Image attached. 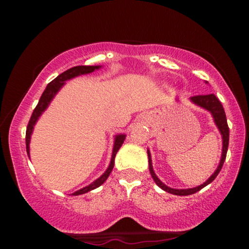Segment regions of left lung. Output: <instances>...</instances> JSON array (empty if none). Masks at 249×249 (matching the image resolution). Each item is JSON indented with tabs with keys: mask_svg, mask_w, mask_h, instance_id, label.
Segmentation results:
<instances>
[{
	"mask_svg": "<svg viewBox=\"0 0 249 249\" xmlns=\"http://www.w3.org/2000/svg\"><path fill=\"white\" fill-rule=\"evenodd\" d=\"M207 83V82H206ZM190 101L193 103V104L198 105V107L205 108L207 110L208 112L211 113L213 117V121L215 123L216 127H218L220 134L222 137V152H221V159H220V162L216 167V170L214 171V173L212 176L208 178L204 184L199 185V186L193 187V188H184V190H178V188H172L168 187L164 182L161 181L160 179L157 177V174L154 173L153 171V166H152V159H151V153L150 151L147 150V156H148V168H150V173L152 176V178L154 180L157 185L164 190L165 192H168L171 194H176V196H190V194H194L198 191L204 188L205 186H207L208 184L213 181L214 179L216 178L220 171H221L222 165H224L225 159H226V154H227V150H228V142H230V128H228L227 125V119H226V113L224 107H222V104L220 103V101L216 98L215 95H204V96H194L191 97Z\"/></svg>",
	"mask_w": 249,
	"mask_h": 249,
	"instance_id": "obj_1",
	"label": "left lung"
}]
</instances>
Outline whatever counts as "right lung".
Returning <instances> with one entry per match:
<instances>
[{
  "mask_svg": "<svg viewBox=\"0 0 249 249\" xmlns=\"http://www.w3.org/2000/svg\"><path fill=\"white\" fill-rule=\"evenodd\" d=\"M101 68H102V65H78V67H73V68H71V69L62 72L61 75L57 76L53 81H51L49 84L47 85L44 92L42 93L41 98H39L38 104H37L35 110H34L33 115H31L29 124H28V127H27V132H25V145H27L28 157H30L29 145H30L31 134H33V131H34V126L36 125V123H37V121H38L39 117L42 116V113L47 110L48 107H49L51 101L55 98L57 92H58V91L61 90L63 87H64L65 82L69 81V79L75 78V77H77V76L88 75V73L93 72V71L101 69ZM125 138H126V134H124V133L116 134L115 142H113V150H112V156H111V161H110V165H108V167L107 168V171H105V172L103 173L98 179H96L95 181L91 182L90 185H88V186L83 187V188H81V190L73 192L72 196H79V194H84L87 192H90V191L95 190V188L99 187L101 185L104 184V181L108 178L111 171H112L113 165H115V157H116L117 152H118V150L123 145V142H124Z\"/></svg>",
  "mask_w": 249,
  "mask_h": 249,
  "instance_id": "obj_1",
  "label": "right lung"
}]
</instances>
